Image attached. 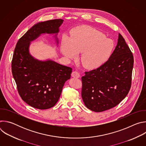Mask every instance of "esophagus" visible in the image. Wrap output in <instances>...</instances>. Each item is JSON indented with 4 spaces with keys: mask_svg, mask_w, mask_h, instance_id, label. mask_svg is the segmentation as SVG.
<instances>
[{
    "mask_svg": "<svg viewBox=\"0 0 146 146\" xmlns=\"http://www.w3.org/2000/svg\"><path fill=\"white\" fill-rule=\"evenodd\" d=\"M72 76L73 77H75V78H79L80 77V74H79V73L77 71H73L72 73Z\"/></svg>",
    "mask_w": 146,
    "mask_h": 146,
    "instance_id": "1",
    "label": "esophagus"
}]
</instances>
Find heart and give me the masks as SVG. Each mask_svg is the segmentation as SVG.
I'll list each match as a JSON object with an SVG mask.
<instances>
[{
  "instance_id": "obj_1",
  "label": "heart",
  "mask_w": 146,
  "mask_h": 146,
  "mask_svg": "<svg viewBox=\"0 0 146 146\" xmlns=\"http://www.w3.org/2000/svg\"><path fill=\"white\" fill-rule=\"evenodd\" d=\"M114 45L102 32L90 27L76 28L70 39L65 37L62 40L61 51L66 58H75L81 52L82 65L89 69L98 68L105 64L111 56Z\"/></svg>"
}]
</instances>
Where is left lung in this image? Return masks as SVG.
Masks as SVG:
<instances>
[{
  "label": "left lung",
  "mask_w": 146,
  "mask_h": 146,
  "mask_svg": "<svg viewBox=\"0 0 146 146\" xmlns=\"http://www.w3.org/2000/svg\"><path fill=\"white\" fill-rule=\"evenodd\" d=\"M133 62L132 52L119 33L108 60L81 77V96L86 106L102 112L118 105L131 89Z\"/></svg>",
  "instance_id": "8db88e82"
}]
</instances>
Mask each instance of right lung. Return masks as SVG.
Instances as JSON below:
<instances>
[{
  "label": "right lung",
  "instance_id": "obj_1",
  "mask_svg": "<svg viewBox=\"0 0 146 146\" xmlns=\"http://www.w3.org/2000/svg\"><path fill=\"white\" fill-rule=\"evenodd\" d=\"M62 23V19H55L36 24L19 39L14 49L11 72L18 94L28 105L37 109L55 105L72 69L52 60L35 59L29 52L30 41L41 33H57Z\"/></svg>",
  "mask_w": 146,
  "mask_h": 146
}]
</instances>
